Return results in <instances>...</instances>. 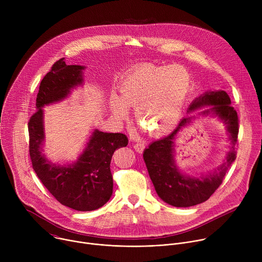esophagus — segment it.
<instances>
[{"mask_svg":"<svg viewBox=\"0 0 262 262\" xmlns=\"http://www.w3.org/2000/svg\"><path fill=\"white\" fill-rule=\"evenodd\" d=\"M134 148H135V150H136V151H138L139 154H142V152L144 151V148H145V144H144V143H142V142L136 143V144L134 145Z\"/></svg>","mask_w":262,"mask_h":262,"instance_id":"1","label":"esophagus"}]
</instances>
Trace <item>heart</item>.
<instances>
[{
    "instance_id": "b5f03b06",
    "label": "heart",
    "mask_w": 262,
    "mask_h": 262,
    "mask_svg": "<svg viewBox=\"0 0 262 262\" xmlns=\"http://www.w3.org/2000/svg\"><path fill=\"white\" fill-rule=\"evenodd\" d=\"M189 72L181 66L139 68L120 84L119 98L111 97L112 112L126 118L136 108L137 123L149 134L161 136L176 125L190 89Z\"/></svg>"
}]
</instances>
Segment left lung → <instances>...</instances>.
Instances as JSON below:
<instances>
[{
	"mask_svg": "<svg viewBox=\"0 0 262 262\" xmlns=\"http://www.w3.org/2000/svg\"><path fill=\"white\" fill-rule=\"evenodd\" d=\"M229 95L223 90L207 91L197 97L189 106L193 112L203 106H209L200 115L216 116L226 125L231 142V149L227 152L226 162L211 173L194 177L184 175L175 164V139L180 129L189 125L195 116L181 119L178 126L167 137L152 142L143 154L148 174L155 185L159 197L175 207H189L206 201L221 185L228 168L235 161V146L238 135V118L236 111L230 105Z\"/></svg>",
	"mask_w": 262,
	"mask_h": 262,
	"instance_id": "8db88e82",
	"label": "left lung"
}]
</instances>
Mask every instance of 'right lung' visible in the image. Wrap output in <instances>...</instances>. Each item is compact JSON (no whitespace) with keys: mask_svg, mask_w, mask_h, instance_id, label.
<instances>
[{"mask_svg":"<svg viewBox=\"0 0 262 262\" xmlns=\"http://www.w3.org/2000/svg\"><path fill=\"white\" fill-rule=\"evenodd\" d=\"M85 68L67 65L64 58L58 60L40 83L37 111L28 123L29 152L35 173L61 204L79 211L95 210L110 200L113 193L112 157L116 149L128 143L124 134L94 129L77 162L61 166L50 162L42 154L46 138L42 107L65 99L73 88L82 86Z\"/></svg>","mask_w":262,"mask_h":262,"instance_id":"add662e5","label":"right lung"}]
</instances>
